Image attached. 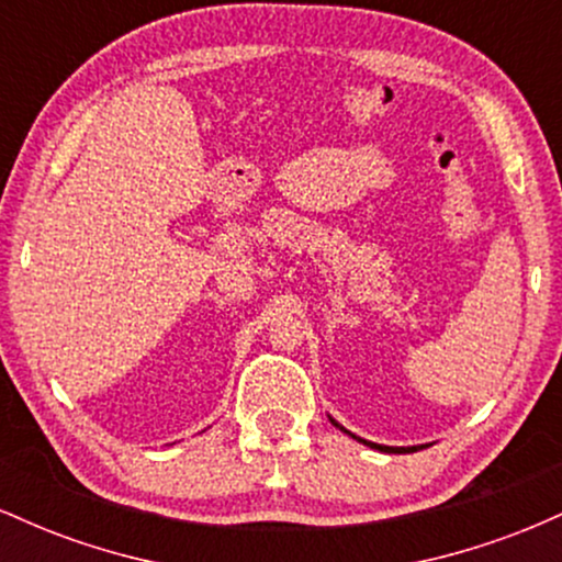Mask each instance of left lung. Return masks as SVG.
<instances>
[{
	"label": "left lung",
	"mask_w": 562,
	"mask_h": 562,
	"mask_svg": "<svg viewBox=\"0 0 562 562\" xmlns=\"http://www.w3.org/2000/svg\"><path fill=\"white\" fill-rule=\"evenodd\" d=\"M330 423H333V425H338V423L333 420V417H330ZM338 428H340V425H338ZM340 430H344V434H348V436H351V438H357V441L367 443V447H370V449H380V451H417V449H423V447H383V443H372V441H364V438L353 436L351 430H346V428H340Z\"/></svg>",
	"instance_id": "obj_1"
}]
</instances>
